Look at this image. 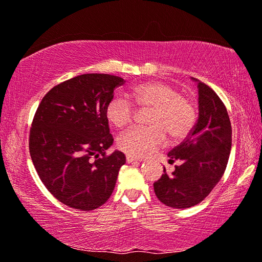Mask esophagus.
<instances>
[{
  "label": "esophagus",
  "mask_w": 262,
  "mask_h": 262,
  "mask_svg": "<svg viewBox=\"0 0 262 262\" xmlns=\"http://www.w3.org/2000/svg\"><path fill=\"white\" fill-rule=\"evenodd\" d=\"M126 161L128 162V163H132V162H135V161H142V159H140V157H135L133 155H127Z\"/></svg>",
  "instance_id": "obj_1"
}]
</instances>
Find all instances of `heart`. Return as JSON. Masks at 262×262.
Masks as SVG:
<instances>
[{
	"mask_svg": "<svg viewBox=\"0 0 262 262\" xmlns=\"http://www.w3.org/2000/svg\"><path fill=\"white\" fill-rule=\"evenodd\" d=\"M128 97L136 107L150 108L147 115L148 127H130L118 138L119 149L128 155L142 157L151 154L165 142V133L171 139H184L196 123L193 102L167 82H142L132 87ZM132 104L123 95L116 94L111 99L106 118L112 126L121 128L132 121L135 113Z\"/></svg>",
	"mask_w": 262,
	"mask_h": 262,
	"instance_id": "1",
	"label": "heart"
}]
</instances>
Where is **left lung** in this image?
<instances>
[{"label":"left lung","instance_id":"1","mask_svg":"<svg viewBox=\"0 0 262 262\" xmlns=\"http://www.w3.org/2000/svg\"><path fill=\"white\" fill-rule=\"evenodd\" d=\"M198 81L197 79L192 78ZM198 120L183 142L168 152L172 172L154 183L156 197L173 209H188L209 196L225 172L232 146L226 107L210 86L198 81Z\"/></svg>","mask_w":262,"mask_h":262}]
</instances>
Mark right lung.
Listing matches in <instances>:
<instances>
[{"mask_svg": "<svg viewBox=\"0 0 262 262\" xmlns=\"http://www.w3.org/2000/svg\"><path fill=\"white\" fill-rule=\"evenodd\" d=\"M123 84L111 74H81L50 90L36 111L29 136L32 163L50 193L72 209L105 204L126 163L121 151L106 154L113 144L106 107Z\"/></svg>", "mask_w": 262, "mask_h": 262, "instance_id": "add662e5", "label": "right lung"}]
</instances>
